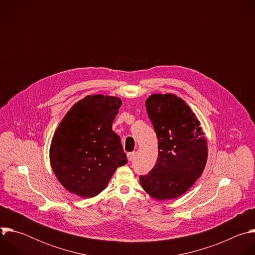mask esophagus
<instances>
[{"label": "esophagus", "mask_w": 255, "mask_h": 255, "mask_svg": "<svg viewBox=\"0 0 255 255\" xmlns=\"http://www.w3.org/2000/svg\"><path fill=\"white\" fill-rule=\"evenodd\" d=\"M134 157H135V152H134V151H133V152H128V153H127V158H128V160H130V161H131Z\"/></svg>", "instance_id": "obj_1"}]
</instances>
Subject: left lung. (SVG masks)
I'll return each instance as SVG.
<instances>
[{
    "instance_id": "obj_1",
    "label": "left lung",
    "mask_w": 255,
    "mask_h": 255,
    "mask_svg": "<svg viewBox=\"0 0 255 255\" xmlns=\"http://www.w3.org/2000/svg\"><path fill=\"white\" fill-rule=\"evenodd\" d=\"M158 139L154 167L140 175L143 190L156 200L185 194L201 176L207 163L208 143L195 113L173 94H154L145 102Z\"/></svg>"
}]
</instances>
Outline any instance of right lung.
Listing matches in <instances>:
<instances>
[{
  "mask_svg": "<svg viewBox=\"0 0 255 255\" xmlns=\"http://www.w3.org/2000/svg\"><path fill=\"white\" fill-rule=\"evenodd\" d=\"M120 98L87 96L59 123L49 150L52 170L68 192L93 198L106 189L115 170L127 163L120 137L112 130Z\"/></svg>",
  "mask_w": 255,
  "mask_h": 255,
  "instance_id": "obj_1",
  "label": "right lung"
}]
</instances>
